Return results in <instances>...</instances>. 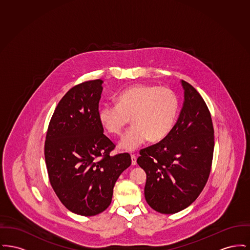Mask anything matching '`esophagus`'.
Here are the masks:
<instances>
[{
  "mask_svg": "<svg viewBox=\"0 0 250 250\" xmlns=\"http://www.w3.org/2000/svg\"><path fill=\"white\" fill-rule=\"evenodd\" d=\"M131 163L133 166L137 164V156L135 155H131Z\"/></svg>",
  "mask_w": 250,
  "mask_h": 250,
  "instance_id": "1",
  "label": "esophagus"
}]
</instances>
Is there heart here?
Instances as JSON below:
<instances>
[{"label": "heart", "mask_w": 250, "mask_h": 250, "mask_svg": "<svg viewBox=\"0 0 250 250\" xmlns=\"http://www.w3.org/2000/svg\"><path fill=\"white\" fill-rule=\"evenodd\" d=\"M178 111L175 94L164 87L134 85L123 91L117 104H106L99 109V120L106 130L120 135L132 122L134 125L120 142L125 151H134L148 140L159 142L171 131Z\"/></svg>", "instance_id": "1"}]
</instances>
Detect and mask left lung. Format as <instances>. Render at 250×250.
<instances>
[{
	"instance_id": "obj_1",
	"label": "left lung",
	"mask_w": 250,
	"mask_h": 250,
	"mask_svg": "<svg viewBox=\"0 0 250 250\" xmlns=\"http://www.w3.org/2000/svg\"><path fill=\"white\" fill-rule=\"evenodd\" d=\"M185 101L165 139L143 149L137 162L146 172L144 196L161 214H175L195 202L209 178L214 126L202 95L185 81Z\"/></svg>"
}]
</instances>
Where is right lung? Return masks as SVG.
Instances as JSON below:
<instances>
[{"mask_svg": "<svg viewBox=\"0 0 250 250\" xmlns=\"http://www.w3.org/2000/svg\"><path fill=\"white\" fill-rule=\"evenodd\" d=\"M103 81L78 84L60 100L48 125L45 160L49 183L73 213L92 216L109 206L114 185L131 165L129 154L115 148L99 120Z\"/></svg>", "mask_w": 250, "mask_h": 250, "instance_id": "right-lung-1", "label": "right lung"}]
</instances>
